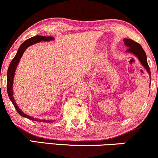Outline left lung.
Segmentation results:
<instances>
[{
  "instance_id": "left-lung-1",
  "label": "left lung",
  "mask_w": 158,
  "mask_h": 158,
  "mask_svg": "<svg viewBox=\"0 0 158 158\" xmlns=\"http://www.w3.org/2000/svg\"><path fill=\"white\" fill-rule=\"evenodd\" d=\"M124 43H125V46H127L128 48L126 50L127 53H130V54H134V56H136L138 58L139 61L140 62V63L146 69V72H148L149 76H151V72L149 66L148 65V62H147V56L146 53H145L144 50L142 48V46L139 45L137 42H134V40H130V39H123ZM151 79V77H150ZM151 84V81H150Z\"/></svg>"
}]
</instances>
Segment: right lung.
I'll return each instance as SVG.
<instances>
[{
	"mask_svg": "<svg viewBox=\"0 0 158 158\" xmlns=\"http://www.w3.org/2000/svg\"><path fill=\"white\" fill-rule=\"evenodd\" d=\"M54 40V38L52 36H33L31 38L28 39L26 41H24V42L19 47V50H18L16 54H15V57L13 58V60H12L11 63H10V66L8 68L7 71V93L8 96L10 98V101H11L12 104L15 107V110H17V112L23 116V117L27 118L28 119L33 120V121H39V122H53L54 120H45V119H39V118H33L32 116H29V115H27L25 113H24L21 110V109L18 107L16 103L15 102V99L13 97V90H12V86H13V80H14V76H15V69H16L18 64H19V61H20L21 58L24 54V52L25 50L29 46L34 45V44L38 43V42H50V41Z\"/></svg>",
	"mask_w": 158,
	"mask_h": 158,
	"instance_id": "1",
	"label": "right lung"
}]
</instances>
